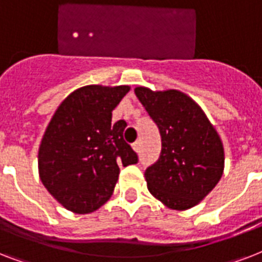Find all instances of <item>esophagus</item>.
Returning a JSON list of instances; mask_svg holds the SVG:
<instances>
[{"label": "esophagus", "instance_id": "esophagus-1", "mask_svg": "<svg viewBox=\"0 0 262 262\" xmlns=\"http://www.w3.org/2000/svg\"><path fill=\"white\" fill-rule=\"evenodd\" d=\"M132 148H133L136 152H140V141H135V143L132 144Z\"/></svg>", "mask_w": 262, "mask_h": 262}]
</instances>
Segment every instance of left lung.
<instances>
[{"label": "left lung", "mask_w": 262, "mask_h": 262, "mask_svg": "<svg viewBox=\"0 0 262 262\" xmlns=\"http://www.w3.org/2000/svg\"><path fill=\"white\" fill-rule=\"evenodd\" d=\"M159 127V159L145 170L148 190L166 207H194L216 186L224 168V149L215 127L197 103L181 91L135 90Z\"/></svg>", "instance_id": "left-lung-1"}]
</instances>
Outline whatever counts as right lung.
I'll return each instance as SVG.
<instances>
[{"instance_id":"right-lung-1","label":"right lung","mask_w":262,"mask_h":262,"mask_svg":"<svg viewBox=\"0 0 262 262\" xmlns=\"http://www.w3.org/2000/svg\"><path fill=\"white\" fill-rule=\"evenodd\" d=\"M127 85H87L72 92L53 115L39 147V175L49 193L75 213H90L110 199L119 166L139 162L123 140L125 121L111 113Z\"/></svg>"}]
</instances>
